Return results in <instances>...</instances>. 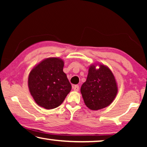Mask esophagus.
Masks as SVG:
<instances>
[{"mask_svg":"<svg viewBox=\"0 0 147 147\" xmlns=\"http://www.w3.org/2000/svg\"><path fill=\"white\" fill-rule=\"evenodd\" d=\"M72 88H73L74 90H75V91H76V92L79 91L80 87H79V86H78V85H75V86H72Z\"/></svg>","mask_w":147,"mask_h":147,"instance_id":"1","label":"esophagus"}]
</instances>
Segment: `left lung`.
I'll list each match as a JSON object with an SVG mask.
<instances>
[{"instance_id": "8db88e82", "label": "left lung", "mask_w": 147, "mask_h": 147, "mask_svg": "<svg viewBox=\"0 0 147 147\" xmlns=\"http://www.w3.org/2000/svg\"><path fill=\"white\" fill-rule=\"evenodd\" d=\"M96 66H90L87 80L81 87L84 103L93 110L109 106L118 92L115 78L109 68L101 64L98 69Z\"/></svg>"}]
</instances>
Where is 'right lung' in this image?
I'll return each mask as SVG.
<instances>
[{
  "mask_svg": "<svg viewBox=\"0 0 147 147\" xmlns=\"http://www.w3.org/2000/svg\"><path fill=\"white\" fill-rule=\"evenodd\" d=\"M63 60L57 57L44 59L30 72L28 85L36 103L45 109L61 105L71 90L63 71Z\"/></svg>",
  "mask_w": 147,
  "mask_h": 147,
  "instance_id": "obj_1",
  "label": "right lung"
}]
</instances>
